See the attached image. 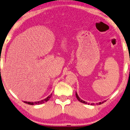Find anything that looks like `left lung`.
I'll return each instance as SVG.
<instances>
[{
  "label": "left lung",
  "mask_w": 130,
  "mask_h": 130,
  "mask_svg": "<svg viewBox=\"0 0 130 130\" xmlns=\"http://www.w3.org/2000/svg\"><path fill=\"white\" fill-rule=\"evenodd\" d=\"M75 96H76V98H77V99L78 100V101H79L80 102H81V103H84V104H89V103H87V102H86V101H83V100H82L81 98H80L79 96H78V94H77V93L76 92H75ZM104 101H104L103 102V103H104ZM101 104V102H100L99 103H98V104ZM96 104H98V103ZM91 105H92V106H93V105H94V103H92L91 104Z\"/></svg>",
  "instance_id": "8db88e82"
}]
</instances>
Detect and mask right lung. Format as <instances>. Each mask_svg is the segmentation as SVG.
<instances>
[{
  "label": "right lung",
  "mask_w": 130,
  "mask_h": 130,
  "mask_svg": "<svg viewBox=\"0 0 130 130\" xmlns=\"http://www.w3.org/2000/svg\"><path fill=\"white\" fill-rule=\"evenodd\" d=\"M52 94H50L48 96H47V98H45V99L41 100V101H35V102H27V101H24V103H26L27 104H30V105H34V104H43V103H45V102H47V101H48L49 99L51 98Z\"/></svg>",
  "instance_id": "add662e5"
}]
</instances>
